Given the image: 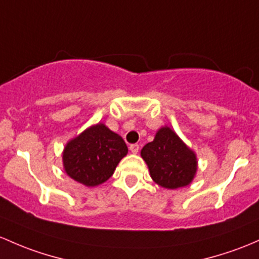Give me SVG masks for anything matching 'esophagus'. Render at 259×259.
Segmentation results:
<instances>
[{
  "mask_svg": "<svg viewBox=\"0 0 259 259\" xmlns=\"http://www.w3.org/2000/svg\"><path fill=\"white\" fill-rule=\"evenodd\" d=\"M130 151L133 153V154H137L138 151H140V144L135 143V144H131L130 146Z\"/></svg>",
  "mask_w": 259,
  "mask_h": 259,
  "instance_id": "1",
  "label": "esophagus"
}]
</instances>
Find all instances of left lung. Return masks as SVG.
<instances>
[{"mask_svg":"<svg viewBox=\"0 0 259 259\" xmlns=\"http://www.w3.org/2000/svg\"><path fill=\"white\" fill-rule=\"evenodd\" d=\"M152 179L166 189L188 185L196 171V157L170 128L158 131L154 141L141 152Z\"/></svg>","mask_w":259,"mask_h":259,"instance_id":"1","label":"left lung"}]
</instances>
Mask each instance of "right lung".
Segmentation results:
<instances>
[{
	"mask_svg": "<svg viewBox=\"0 0 259 259\" xmlns=\"http://www.w3.org/2000/svg\"><path fill=\"white\" fill-rule=\"evenodd\" d=\"M126 143L105 124H96L66 144L63 153L66 174L86 186L106 182L127 154Z\"/></svg>",
	"mask_w": 259,
	"mask_h": 259,
	"instance_id": "1",
	"label": "right lung"
}]
</instances>
